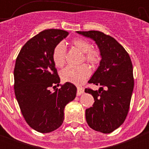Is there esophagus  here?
<instances>
[{"instance_id":"1","label":"esophagus","mask_w":149,"mask_h":149,"mask_svg":"<svg viewBox=\"0 0 149 149\" xmlns=\"http://www.w3.org/2000/svg\"><path fill=\"white\" fill-rule=\"evenodd\" d=\"M84 92V87L81 86H78L77 87V96L81 95Z\"/></svg>"}]
</instances>
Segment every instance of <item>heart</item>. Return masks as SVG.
Listing matches in <instances>:
<instances>
[{"instance_id":"heart-1","label":"heart","mask_w":149,"mask_h":149,"mask_svg":"<svg viewBox=\"0 0 149 149\" xmlns=\"http://www.w3.org/2000/svg\"><path fill=\"white\" fill-rule=\"evenodd\" d=\"M76 48L84 53V59L92 65L99 63L101 59L100 52L98 49H93L91 43L83 38H76L72 41ZM66 56V47L63 42H60L55 47L52 52V59L57 67H62L65 64ZM91 75V70L86 65L77 67L68 66L61 71V79L66 82L75 84H83Z\"/></svg>"}]
</instances>
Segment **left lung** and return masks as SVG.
I'll use <instances>...</instances> for the list:
<instances>
[{
  "label": "left lung",
  "instance_id": "left-lung-1",
  "mask_svg": "<svg viewBox=\"0 0 149 149\" xmlns=\"http://www.w3.org/2000/svg\"><path fill=\"white\" fill-rule=\"evenodd\" d=\"M95 41L100 51V66L88 83L101 86L98 91L86 88L94 99L86 109L88 126L96 131L110 133L125 120L134 86L133 65L125 48L113 37L99 31H77Z\"/></svg>",
  "mask_w": 149,
  "mask_h": 149
}]
</instances>
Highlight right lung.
I'll return each instance as SVG.
<instances>
[{"label":"right lung","instance_id":"1","mask_svg":"<svg viewBox=\"0 0 149 149\" xmlns=\"http://www.w3.org/2000/svg\"><path fill=\"white\" fill-rule=\"evenodd\" d=\"M68 35L61 29H47L26 42L15 64L14 92L29 125L42 133L58 129L64 120L65 105L73 101L77 88L66 82L61 88L52 59L55 47Z\"/></svg>","mask_w":149,"mask_h":149}]
</instances>
